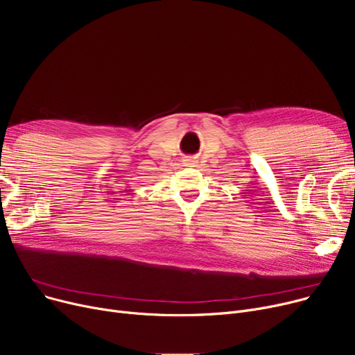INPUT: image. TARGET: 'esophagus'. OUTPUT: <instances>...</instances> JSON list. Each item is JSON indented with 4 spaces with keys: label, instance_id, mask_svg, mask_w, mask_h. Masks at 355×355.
Here are the masks:
<instances>
[{
    "label": "esophagus",
    "instance_id": "esophagus-1",
    "mask_svg": "<svg viewBox=\"0 0 355 355\" xmlns=\"http://www.w3.org/2000/svg\"><path fill=\"white\" fill-rule=\"evenodd\" d=\"M193 164H194V162L190 161V159H185V161H184V165H187V166H194Z\"/></svg>",
    "mask_w": 355,
    "mask_h": 355
}]
</instances>
